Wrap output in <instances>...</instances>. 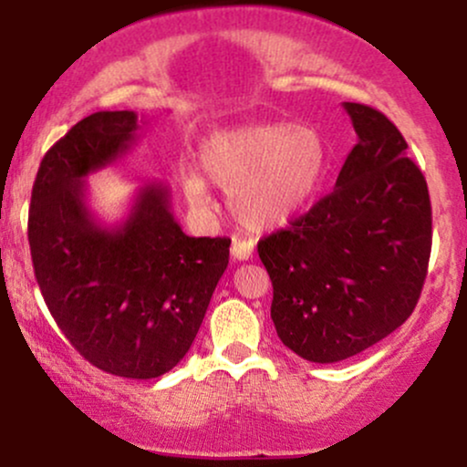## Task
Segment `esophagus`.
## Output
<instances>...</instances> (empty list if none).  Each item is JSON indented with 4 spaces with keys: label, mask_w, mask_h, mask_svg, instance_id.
<instances>
[{
    "label": "esophagus",
    "mask_w": 467,
    "mask_h": 467,
    "mask_svg": "<svg viewBox=\"0 0 467 467\" xmlns=\"http://www.w3.org/2000/svg\"><path fill=\"white\" fill-rule=\"evenodd\" d=\"M254 252V241L252 239H233V245H230V254L237 261H248Z\"/></svg>",
    "instance_id": "34e87169"
}]
</instances>
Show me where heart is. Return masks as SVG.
Listing matches in <instances>:
<instances>
[{"label": "heart", "instance_id": "b5f03b06", "mask_svg": "<svg viewBox=\"0 0 467 467\" xmlns=\"http://www.w3.org/2000/svg\"><path fill=\"white\" fill-rule=\"evenodd\" d=\"M202 169L219 189L241 226L267 233L285 226L312 200L325 173L327 151L320 133L292 122H254L211 133L202 144ZM191 206H211L200 175H186Z\"/></svg>", "mask_w": 467, "mask_h": 467}]
</instances>
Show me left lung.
<instances>
[{
	"mask_svg": "<svg viewBox=\"0 0 467 467\" xmlns=\"http://www.w3.org/2000/svg\"><path fill=\"white\" fill-rule=\"evenodd\" d=\"M358 144L336 186L287 228L259 241L272 323L309 362H340L393 334L426 281L432 213L426 178L382 111L345 103Z\"/></svg>",
	"mask_w": 467,
	"mask_h": 467,
	"instance_id": "obj_1",
	"label": "left lung"
}]
</instances>
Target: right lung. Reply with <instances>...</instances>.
I'll return each instance as SVG.
<instances>
[{
	"instance_id": "obj_1",
	"label": "right lung",
	"mask_w": 467,
	"mask_h": 467,
	"mask_svg": "<svg viewBox=\"0 0 467 467\" xmlns=\"http://www.w3.org/2000/svg\"><path fill=\"white\" fill-rule=\"evenodd\" d=\"M140 125L136 111H96L44 155L28 241L44 301L74 349L111 375L151 379L191 349L230 239L182 233L160 182L138 189L116 226L96 219L85 178L130 151Z\"/></svg>"
}]
</instances>
